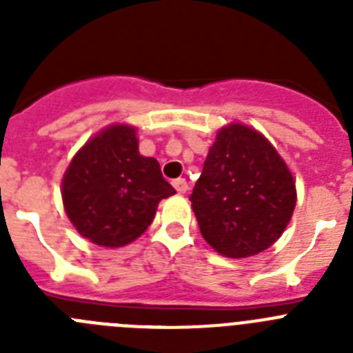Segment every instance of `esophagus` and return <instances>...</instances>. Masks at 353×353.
Here are the masks:
<instances>
[{
    "instance_id": "34e87169",
    "label": "esophagus",
    "mask_w": 353,
    "mask_h": 353,
    "mask_svg": "<svg viewBox=\"0 0 353 353\" xmlns=\"http://www.w3.org/2000/svg\"><path fill=\"white\" fill-rule=\"evenodd\" d=\"M173 187L176 189V192H179V194H183V192L187 191V182L183 179H176V180H173Z\"/></svg>"
}]
</instances>
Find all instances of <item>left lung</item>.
I'll use <instances>...</instances> for the list:
<instances>
[{"label": "left lung", "instance_id": "obj_1", "mask_svg": "<svg viewBox=\"0 0 353 353\" xmlns=\"http://www.w3.org/2000/svg\"><path fill=\"white\" fill-rule=\"evenodd\" d=\"M191 201L208 244L226 258H248L281 236L297 191L277 150L258 130L232 123L217 132Z\"/></svg>", "mask_w": 353, "mask_h": 353}]
</instances>
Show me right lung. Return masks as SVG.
I'll list each match as a JSON object with an SVG mask.
<instances>
[{
  "label": "right lung",
  "instance_id": "right-lung-1",
  "mask_svg": "<svg viewBox=\"0 0 353 353\" xmlns=\"http://www.w3.org/2000/svg\"><path fill=\"white\" fill-rule=\"evenodd\" d=\"M154 157L138 150L136 129L109 125L74 155L61 182L70 223L90 242L121 248L145 233L161 199L174 194Z\"/></svg>",
  "mask_w": 353,
  "mask_h": 353
}]
</instances>
